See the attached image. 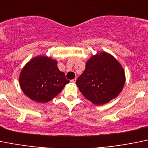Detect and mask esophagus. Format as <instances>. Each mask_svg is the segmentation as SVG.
Here are the masks:
<instances>
[{"mask_svg": "<svg viewBox=\"0 0 148 148\" xmlns=\"http://www.w3.org/2000/svg\"><path fill=\"white\" fill-rule=\"evenodd\" d=\"M76 81H77V79H71V82H72V83H75Z\"/></svg>", "mask_w": 148, "mask_h": 148, "instance_id": "34e87169", "label": "esophagus"}]
</instances>
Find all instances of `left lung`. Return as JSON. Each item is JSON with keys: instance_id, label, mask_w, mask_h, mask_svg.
<instances>
[{"instance_id": "1", "label": "left lung", "mask_w": 148, "mask_h": 148, "mask_svg": "<svg viewBox=\"0 0 148 148\" xmlns=\"http://www.w3.org/2000/svg\"><path fill=\"white\" fill-rule=\"evenodd\" d=\"M125 82V71L121 63L111 54L101 52L87 60L76 85L88 100L103 105L121 93Z\"/></svg>"}]
</instances>
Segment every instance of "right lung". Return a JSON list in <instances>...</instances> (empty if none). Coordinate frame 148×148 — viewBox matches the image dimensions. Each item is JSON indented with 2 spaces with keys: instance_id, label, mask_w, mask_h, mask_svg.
<instances>
[{
  "instance_id": "right-lung-1",
  "label": "right lung",
  "mask_w": 148,
  "mask_h": 148,
  "mask_svg": "<svg viewBox=\"0 0 148 148\" xmlns=\"http://www.w3.org/2000/svg\"><path fill=\"white\" fill-rule=\"evenodd\" d=\"M57 64V60L45 55H38L29 60L19 78L25 95L39 103H47L57 96L69 83Z\"/></svg>"
}]
</instances>
